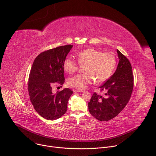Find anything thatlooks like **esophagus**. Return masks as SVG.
Returning a JSON list of instances; mask_svg holds the SVG:
<instances>
[{"label":"esophagus","instance_id":"34e87169","mask_svg":"<svg viewBox=\"0 0 156 156\" xmlns=\"http://www.w3.org/2000/svg\"><path fill=\"white\" fill-rule=\"evenodd\" d=\"M83 91L81 90H74V93H83Z\"/></svg>","mask_w":156,"mask_h":156}]
</instances>
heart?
Wrapping results in <instances>:
<instances>
[{"label":"heart","mask_w":156,"mask_h":156,"mask_svg":"<svg viewBox=\"0 0 156 156\" xmlns=\"http://www.w3.org/2000/svg\"><path fill=\"white\" fill-rule=\"evenodd\" d=\"M78 62L84 66L83 74H77L69 79V84L78 90H83L91 84L96 80L98 83H103L112 76L115 67V57L109 53H103L98 50L90 48L78 54ZM63 70L68 73H73L78 68V63L71 58L65 59Z\"/></svg>","instance_id":"heart-1"}]
</instances>
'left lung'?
<instances>
[{"mask_svg":"<svg viewBox=\"0 0 156 156\" xmlns=\"http://www.w3.org/2000/svg\"><path fill=\"white\" fill-rule=\"evenodd\" d=\"M119 63L115 73L99 87L105 92L102 97L94 93L87 103L89 112L100 121H108L116 117L128 102L133 88L131 65L118 49Z\"/></svg>","mask_w":156,"mask_h":156,"instance_id":"1","label":"left lung"}]
</instances>
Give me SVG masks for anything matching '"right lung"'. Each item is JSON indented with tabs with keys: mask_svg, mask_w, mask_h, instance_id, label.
<instances>
[{
	"mask_svg": "<svg viewBox=\"0 0 156 156\" xmlns=\"http://www.w3.org/2000/svg\"><path fill=\"white\" fill-rule=\"evenodd\" d=\"M72 45L59 46L41 53L35 58L30 71L28 92L36 112L43 118L55 120L67 110L73 91L65 88L57 94L52 92L54 83L65 81L63 64Z\"/></svg>",
	"mask_w": 156,
	"mask_h": 156,
	"instance_id": "obj_1",
	"label": "right lung"
}]
</instances>
